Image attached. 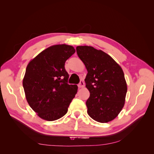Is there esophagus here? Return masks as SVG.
Here are the masks:
<instances>
[{
  "mask_svg": "<svg viewBox=\"0 0 154 154\" xmlns=\"http://www.w3.org/2000/svg\"><path fill=\"white\" fill-rule=\"evenodd\" d=\"M84 86H85V83H84V81L81 80V81H80L79 84L78 85V87H79V88H83V87H84Z\"/></svg>",
  "mask_w": 154,
  "mask_h": 154,
  "instance_id": "1",
  "label": "esophagus"
}]
</instances>
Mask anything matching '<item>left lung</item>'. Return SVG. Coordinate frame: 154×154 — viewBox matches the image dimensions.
Instances as JSON below:
<instances>
[{
  "label": "left lung",
  "mask_w": 154,
  "mask_h": 154,
  "mask_svg": "<svg viewBox=\"0 0 154 154\" xmlns=\"http://www.w3.org/2000/svg\"><path fill=\"white\" fill-rule=\"evenodd\" d=\"M76 50L88 72L85 79L90 93L88 114L99 122L112 121L125 104L127 84L122 67L109 55L92 46H77Z\"/></svg>",
  "instance_id": "obj_1"
}]
</instances>
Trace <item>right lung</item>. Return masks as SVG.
<instances>
[{"label":"right lung","instance_id":"obj_1","mask_svg":"<svg viewBox=\"0 0 154 154\" xmlns=\"http://www.w3.org/2000/svg\"><path fill=\"white\" fill-rule=\"evenodd\" d=\"M75 52L69 45H51L29 62L23 79L26 99L42 119L54 121L67 112L77 94L76 85H69L65 63Z\"/></svg>","mask_w":154,"mask_h":154}]
</instances>
